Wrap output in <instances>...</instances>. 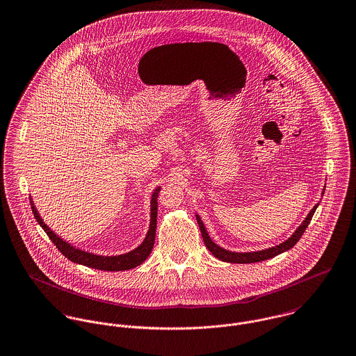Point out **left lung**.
Segmentation results:
<instances>
[{"label": "left lung", "mask_w": 356, "mask_h": 356, "mask_svg": "<svg viewBox=\"0 0 356 356\" xmlns=\"http://www.w3.org/2000/svg\"><path fill=\"white\" fill-rule=\"evenodd\" d=\"M318 204L310 211V213L306 216L305 222L298 227V229L292 234L291 238H289L286 242L275 246V248H270V249H265V250H259V252H252V253H234V252H228L222 249L220 246H218L216 243L212 242V239L209 238L204 223L201 222L200 216L197 215V223L200 226L201 229V235H202V239H204V243L205 246L208 248V250L216 257V259H222V261H226V262H238V264H252V262H259V261H264V259H272L277 254H282L287 250H290L291 248H293V245L300 239V236L303 235L305 229L309 226L316 209H317Z\"/></svg>", "instance_id": "left-lung-1"}]
</instances>
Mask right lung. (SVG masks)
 <instances>
[{
	"instance_id": "1",
	"label": "right lung",
	"mask_w": 356,
	"mask_h": 356,
	"mask_svg": "<svg viewBox=\"0 0 356 356\" xmlns=\"http://www.w3.org/2000/svg\"><path fill=\"white\" fill-rule=\"evenodd\" d=\"M159 192H161V188L155 189V192L152 194V198H151V225H149V229H148V234H147L144 242L137 249L131 250L127 254L113 256V257L97 256V254L83 252L80 249H76V248L70 246L69 243H66L58 235H56L49 227L43 223V220L40 219L39 213L36 212V208L33 207V204H31V209H33V216H35L36 222L44 229L47 236L51 239V242L56 245V248L64 254L66 259H70L72 262L81 264V265L100 269V270H111V272L113 270H127V269L136 268L140 264H143L145 259H148L149 253L152 252V248H154V243H155V234H156L158 195H159Z\"/></svg>"
}]
</instances>
